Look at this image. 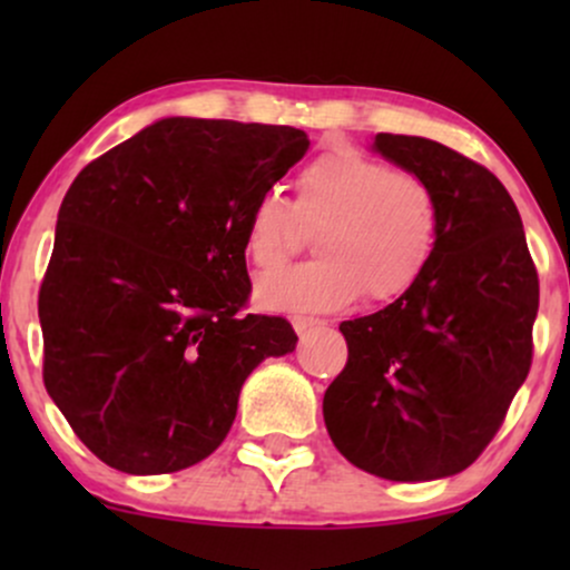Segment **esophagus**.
Masks as SVG:
<instances>
[{
	"mask_svg": "<svg viewBox=\"0 0 570 570\" xmlns=\"http://www.w3.org/2000/svg\"><path fill=\"white\" fill-rule=\"evenodd\" d=\"M292 326H294V332H297V335H305V332L324 326V322H322V318H313V316H294Z\"/></svg>",
	"mask_w": 570,
	"mask_h": 570,
	"instance_id": "1",
	"label": "esophagus"
}]
</instances>
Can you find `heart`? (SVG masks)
I'll return each instance as SVG.
<instances>
[{"instance_id":"1","label":"heart","mask_w":570,"mask_h":570,"mask_svg":"<svg viewBox=\"0 0 570 570\" xmlns=\"http://www.w3.org/2000/svg\"><path fill=\"white\" fill-rule=\"evenodd\" d=\"M318 257L281 267L257 284L276 311H337L362 294L394 303L429 271L440 214L429 185L356 149H332L307 163L294 206L265 189L246 219V254L259 271L276 267L316 230Z\"/></svg>"}]
</instances>
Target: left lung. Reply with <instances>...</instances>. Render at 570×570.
<instances>
[{
    "label": "left lung",
    "mask_w": 570,
    "mask_h": 570,
    "mask_svg": "<svg viewBox=\"0 0 570 570\" xmlns=\"http://www.w3.org/2000/svg\"><path fill=\"white\" fill-rule=\"evenodd\" d=\"M375 149L434 193L429 271L402 299L340 324L348 362L324 423L353 466L396 482L463 472L488 448L533 362L539 273L507 187L466 155L421 136Z\"/></svg>",
    "instance_id": "obj_1"
}]
</instances>
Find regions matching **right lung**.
Segmentation results:
<instances>
[{"label": "right lung", "mask_w": 570, "mask_h": 570, "mask_svg": "<svg viewBox=\"0 0 570 570\" xmlns=\"http://www.w3.org/2000/svg\"><path fill=\"white\" fill-rule=\"evenodd\" d=\"M307 144L289 126L166 117L71 181L39 286L42 377L107 466L203 461L252 370L294 351L286 318L244 313L246 219Z\"/></svg>", "instance_id": "1"}]
</instances>
